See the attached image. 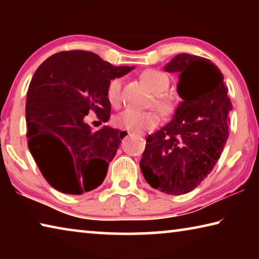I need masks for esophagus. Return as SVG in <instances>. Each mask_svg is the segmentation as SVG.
Here are the masks:
<instances>
[{"mask_svg": "<svg viewBox=\"0 0 259 259\" xmlns=\"http://www.w3.org/2000/svg\"><path fill=\"white\" fill-rule=\"evenodd\" d=\"M128 134H129V133H128ZM129 135H130V134H129Z\"/></svg>", "mask_w": 259, "mask_h": 259, "instance_id": "1", "label": "esophagus"}]
</instances>
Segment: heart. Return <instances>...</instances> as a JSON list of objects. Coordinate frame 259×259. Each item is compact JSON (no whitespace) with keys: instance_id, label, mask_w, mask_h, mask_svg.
I'll return each instance as SVG.
<instances>
[{"instance_id":"1","label":"heart","mask_w":259,"mask_h":259,"mask_svg":"<svg viewBox=\"0 0 259 259\" xmlns=\"http://www.w3.org/2000/svg\"><path fill=\"white\" fill-rule=\"evenodd\" d=\"M140 78L145 82L153 94L157 95L154 98V106L161 112H168L170 109V102L162 94L169 85V78L164 73L156 69H146L140 74ZM121 84L122 80L115 77L109 81L106 96L112 106H119L121 100ZM160 121V117L154 111H136L133 108H126L115 116L114 123L120 129L133 131L136 134H143L145 131L154 129Z\"/></svg>"}]
</instances>
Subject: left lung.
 I'll return each instance as SVG.
<instances>
[{"instance_id": "1", "label": "left lung", "mask_w": 259, "mask_h": 259, "mask_svg": "<svg viewBox=\"0 0 259 259\" xmlns=\"http://www.w3.org/2000/svg\"><path fill=\"white\" fill-rule=\"evenodd\" d=\"M164 71L179 74L183 100L171 121L148 136L139 165L153 188L181 195L200 185L221 157L232 103L221 69L207 58L177 55Z\"/></svg>"}]
</instances>
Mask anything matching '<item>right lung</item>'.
<instances>
[{
    "instance_id": "right-lung-1",
    "label": "right lung",
    "mask_w": 259,
    "mask_h": 259,
    "mask_svg": "<svg viewBox=\"0 0 259 259\" xmlns=\"http://www.w3.org/2000/svg\"><path fill=\"white\" fill-rule=\"evenodd\" d=\"M135 67H115L89 51H61L36 69L26 103L28 148L43 177L57 191L78 195L97 188L126 135L104 125L93 133L90 111L111 116L106 89Z\"/></svg>"
}]
</instances>
